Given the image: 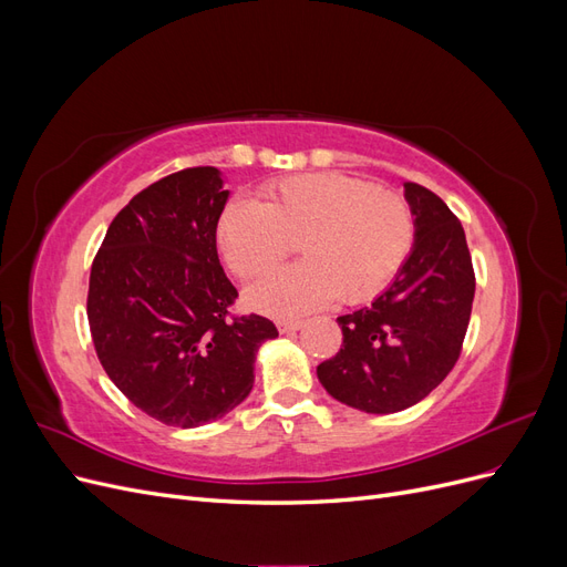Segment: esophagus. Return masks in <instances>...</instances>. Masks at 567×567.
<instances>
[{
  "label": "esophagus",
  "mask_w": 567,
  "mask_h": 567,
  "mask_svg": "<svg viewBox=\"0 0 567 567\" xmlns=\"http://www.w3.org/2000/svg\"><path fill=\"white\" fill-rule=\"evenodd\" d=\"M277 326L281 333H296L302 329V321L300 319H281Z\"/></svg>",
  "instance_id": "obj_1"
}]
</instances>
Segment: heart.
Wrapping results in <instances>:
<instances>
[{
	"instance_id": "heart-1",
	"label": "heart",
	"mask_w": 567,
	"mask_h": 567,
	"mask_svg": "<svg viewBox=\"0 0 567 567\" xmlns=\"http://www.w3.org/2000/svg\"><path fill=\"white\" fill-rule=\"evenodd\" d=\"M409 200L373 182L340 173L271 182L262 200L236 198L217 219V248L241 279L281 262L300 238L305 260L269 274L248 290V305L271 317H300L338 296L362 302L385 290L414 248Z\"/></svg>"
}]
</instances>
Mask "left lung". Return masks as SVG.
I'll return each mask as SVG.
<instances>
[{
	"label": "left lung",
	"mask_w": 567,
	"mask_h": 567,
	"mask_svg": "<svg viewBox=\"0 0 567 567\" xmlns=\"http://www.w3.org/2000/svg\"><path fill=\"white\" fill-rule=\"evenodd\" d=\"M414 248L369 307L338 317L342 348L317 367L338 402L394 414L427 398L454 369L471 321L475 274L461 221L440 196L406 182Z\"/></svg>",
	"instance_id": "left-lung-1"
}]
</instances>
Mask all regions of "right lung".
<instances>
[{
	"label": "right lung",
	"mask_w": 567,
	"mask_h": 567,
	"mask_svg": "<svg viewBox=\"0 0 567 567\" xmlns=\"http://www.w3.org/2000/svg\"><path fill=\"white\" fill-rule=\"evenodd\" d=\"M229 192L217 167H188L136 194L101 244L87 319L101 367L125 398L165 425L198 427L241 404L255 354L279 331L231 317L236 288L217 257Z\"/></svg>",
	"instance_id": "right-lung-1"
}]
</instances>
